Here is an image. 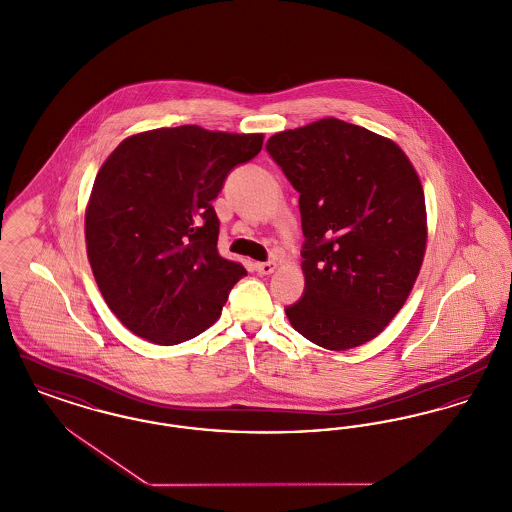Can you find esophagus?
<instances>
[{
	"label": "esophagus",
	"mask_w": 512,
	"mask_h": 512,
	"mask_svg": "<svg viewBox=\"0 0 512 512\" xmlns=\"http://www.w3.org/2000/svg\"><path fill=\"white\" fill-rule=\"evenodd\" d=\"M274 268H276V263H272V261H268V263H255V270H257L259 274H263V276L272 274Z\"/></svg>",
	"instance_id": "34e87169"
}]
</instances>
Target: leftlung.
Segmentation results:
<instances>
[{
    "label": "left lung",
    "mask_w": 512,
    "mask_h": 512,
    "mask_svg": "<svg viewBox=\"0 0 512 512\" xmlns=\"http://www.w3.org/2000/svg\"><path fill=\"white\" fill-rule=\"evenodd\" d=\"M267 151L299 192L305 290L286 307L293 328L332 351L374 340L407 301L426 251L409 157L334 117L274 134Z\"/></svg>",
    "instance_id": "8db88e82"
}]
</instances>
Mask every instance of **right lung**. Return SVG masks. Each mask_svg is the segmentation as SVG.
<instances>
[{"label":"right lung","mask_w":512,"mask_h":512,"mask_svg":"<svg viewBox=\"0 0 512 512\" xmlns=\"http://www.w3.org/2000/svg\"><path fill=\"white\" fill-rule=\"evenodd\" d=\"M261 147L263 134L184 124L134 134L101 165L84 220L88 261L130 332L176 345L217 322L247 272L219 255L213 199Z\"/></svg>","instance_id":"right-lung-1"}]
</instances>
